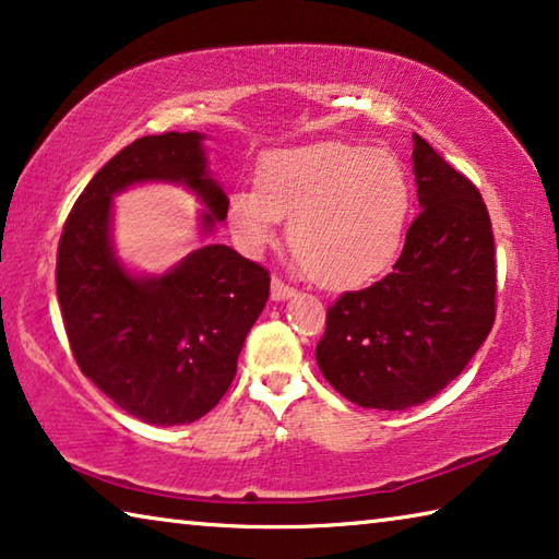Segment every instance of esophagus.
<instances>
[{
  "label": "esophagus",
  "instance_id": "obj_1",
  "mask_svg": "<svg viewBox=\"0 0 559 559\" xmlns=\"http://www.w3.org/2000/svg\"><path fill=\"white\" fill-rule=\"evenodd\" d=\"M293 296H296V290H293L290 286H286L281 278H273L271 281V300L276 302H283V300H290Z\"/></svg>",
  "mask_w": 559,
  "mask_h": 559
}]
</instances>
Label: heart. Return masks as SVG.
I'll return each mask as SVG.
<instances>
[{"label": "heart", "instance_id": "heart-1", "mask_svg": "<svg viewBox=\"0 0 559 559\" xmlns=\"http://www.w3.org/2000/svg\"><path fill=\"white\" fill-rule=\"evenodd\" d=\"M412 214L409 169L390 150L313 143L273 150L257 189L236 187L226 222L243 251L276 241L288 219L290 249L325 288H357L400 257Z\"/></svg>", "mask_w": 559, "mask_h": 559}]
</instances>
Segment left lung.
Segmentation results:
<instances>
[{
  "instance_id": "obj_1",
  "label": "left lung",
  "mask_w": 559,
  "mask_h": 559,
  "mask_svg": "<svg viewBox=\"0 0 559 559\" xmlns=\"http://www.w3.org/2000/svg\"><path fill=\"white\" fill-rule=\"evenodd\" d=\"M421 212L394 271L345 293L316 347L320 372L353 404L402 412L463 372L496 320V249L478 189L414 135Z\"/></svg>"
}]
</instances>
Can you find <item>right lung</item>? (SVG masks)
Wrapping results in <instances>:
<instances>
[{"label":"right lung","mask_w":559,"mask_h":559,"mask_svg":"<svg viewBox=\"0 0 559 559\" xmlns=\"http://www.w3.org/2000/svg\"><path fill=\"white\" fill-rule=\"evenodd\" d=\"M204 132L147 135L100 167L59 241L56 293L75 362L122 412L155 427L192 424L229 390L243 340L269 300V271L202 243L163 273H138L112 241V200L138 185L192 192L206 239L226 219Z\"/></svg>","instance_id":"1"}]
</instances>
